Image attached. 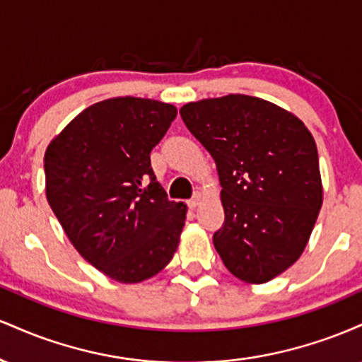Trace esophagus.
Returning a JSON list of instances; mask_svg holds the SVG:
<instances>
[{"mask_svg":"<svg viewBox=\"0 0 362 362\" xmlns=\"http://www.w3.org/2000/svg\"><path fill=\"white\" fill-rule=\"evenodd\" d=\"M199 202H201V194L195 192L194 197L189 201V207H192V209H194V207L199 206Z\"/></svg>","mask_w":362,"mask_h":362,"instance_id":"1","label":"esophagus"}]
</instances>
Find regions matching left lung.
<instances>
[{
    "instance_id": "1",
    "label": "left lung",
    "mask_w": 362,
    "mask_h": 362,
    "mask_svg": "<svg viewBox=\"0 0 362 362\" xmlns=\"http://www.w3.org/2000/svg\"><path fill=\"white\" fill-rule=\"evenodd\" d=\"M180 115L218 168L223 264L245 282H269L300 259L322 209L313 136L291 112L240 93L185 103Z\"/></svg>"
}]
</instances>
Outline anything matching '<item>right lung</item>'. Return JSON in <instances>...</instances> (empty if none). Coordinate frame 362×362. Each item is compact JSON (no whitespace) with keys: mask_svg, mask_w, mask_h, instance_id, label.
<instances>
[{"mask_svg":"<svg viewBox=\"0 0 362 362\" xmlns=\"http://www.w3.org/2000/svg\"><path fill=\"white\" fill-rule=\"evenodd\" d=\"M175 117L170 103L109 98L45 149V195L62 230L83 259L124 284L163 271L180 242L187 206L168 201L149 158Z\"/></svg>","mask_w":362,"mask_h":362,"instance_id":"1","label":"right lung"}]
</instances>
